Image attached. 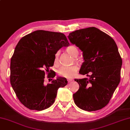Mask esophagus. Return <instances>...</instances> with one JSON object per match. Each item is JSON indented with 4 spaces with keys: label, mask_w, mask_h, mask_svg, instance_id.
<instances>
[{
    "label": "esophagus",
    "mask_w": 130,
    "mask_h": 130,
    "mask_svg": "<svg viewBox=\"0 0 130 130\" xmlns=\"http://www.w3.org/2000/svg\"><path fill=\"white\" fill-rule=\"evenodd\" d=\"M72 79H68V83H70L71 82H72Z\"/></svg>",
    "instance_id": "esophagus-1"
}]
</instances>
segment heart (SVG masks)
I'll return each instance as SVG.
<instances>
[{
    "mask_svg": "<svg viewBox=\"0 0 130 130\" xmlns=\"http://www.w3.org/2000/svg\"><path fill=\"white\" fill-rule=\"evenodd\" d=\"M66 51L71 55L73 57H76L79 54V50L78 48L74 45H71L68 46L66 48ZM59 52L58 51L55 53L54 55V63L57 64L59 60ZM78 71L77 66L76 65H73L71 66H68V67H62L58 71V75L60 76L67 77V78H71L74 76L76 73Z\"/></svg>",
    "mask_w": 130,
    "mask_h": 130,
    "instance_id": "obj_1",
    "label": "heart"
}]
</instances>
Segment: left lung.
<instances>
[{
	"label": "left lung",
	"mask_w": 130,
	"mask_h": 130,
	"mask_svg": "<svg viewBox=\"0 0 130 130\" xmlns=\"http://www.w3.org/2000/svg\"><path fill=\"white\" fill-rule=\"evenodd\" d=\"M68 38L83 51L84 62L79 73L89 77L75 79L79 85L73 94L75 103L85 111L101 109L109 102L121 80L122 60L117 44L95 27L75 30Z\"/></svg>",
	"instance_id": "obj_1"
}]
</instances>
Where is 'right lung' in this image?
Masks as SVG:
<instances>
[{"label":"right lung","mask_w":130,"mask_h":130,"mask_svg":"<svg viewBox=\"0 0 130 130\" xmlns=\"http://www.w3.org/2000/svg\"><path fill=\"white\" fill-rule=\"evenodd\" d=\"M69 45L64 34L42 30L28 34L17 44L11 60L10 82L19 101L27 108L37 111L48 108L58 89L67 84L65 77L51 79L47 85L44 79L45 71L48 72L54 65L55 53ZM50 74L48 78L55 76Z\"/></svg>","instance_id":"add662e5"}]
</instances>
